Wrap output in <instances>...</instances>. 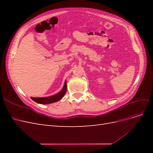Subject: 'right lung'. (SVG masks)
Instances as JSON below:
<instances>
[{"mask_svg": "<svg viewBox=\"0 0 153 153\" xmlns=\"http://www.w3.org/2000/svg\"><path fill=\"white\" fill-rule=\"evenodd\" d=\"M67 90V85H66V81L64 82V85L62 88V89L60 91L59 93L48 96V97H45V98H32L31 99L34 101L35 102L40 103V104H49L57 102V101L61 100L62 97L65 94Z\"/></svg>", "mask_w": 153, "mask_h": 153, "instance_id": "1", "label": "right lung"}]
</instances>
